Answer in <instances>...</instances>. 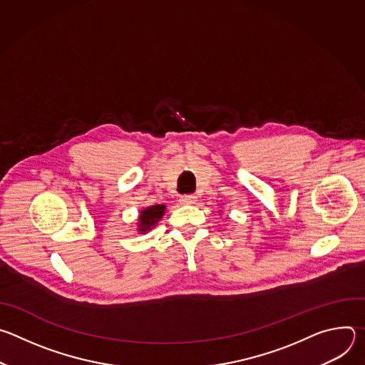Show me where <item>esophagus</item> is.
Returning a JSON list of instances; mask_svg holds the SVG:
<instances>
[{
    "label": "esophagus",
    "instance_id": "34e87169",
    "mask_svg": "<svg viewBox=\"0 0 365 365\" xmlns=\"http://www.w3.org/2000/svg\"><path fill=\"white\" fill-rule=\"evenodd\" d=\"M180 202L185 203V205H192V203L196 202V196L195 195H183L180 197Z\"/></svg>",
    "mask_w": 365,
    "mask_h": 365
}]
</instances>
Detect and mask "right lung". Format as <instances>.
Listing matches in <instances>:
<instances>
[{
	"label": "right lung",
	"instance_id": "1",
	"mask_svg": "<svg viewBox=\"0 0 365 365\" xmlns=\"http://www.w3.org/2000/svg\"><path fill=\"white\" fill-rule=\"evenodd\" d=\"M166 214V205H151L147 207H143L137 218V231L140 234H145L147 231L153 230L158 222L163 218Z\"/></svg>",
	"mask_w": 365,
	"mask_h": 365
}]
</instances>
